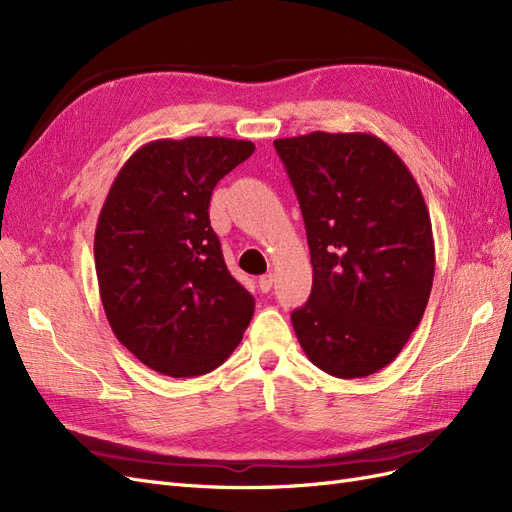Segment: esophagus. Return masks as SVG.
<instances>
[{"instance_id": "esophagus-1", "label": "esophagus", "mask_w": 512, "mask_h": 512, "mask_svg": "<svg viewBox=\"0 0 512 512\" xmlns=\"http://www.w3.org/2000/svg\"><path fill=\"white\" fill-rule=\"evenodd\" d=\"M273 282H275V275H273V273L262 275L260 280H258V288H260V292H269V290L273 288Z\"/></svg>"}]
</instances>
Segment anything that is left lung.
Instances as JSON below:
<instances>
[{
	"label": "left lung",
	"mask_w": 512,
	"mask_h": 512,
	"mask_svg": "<svg viewBox=\"0 0 512 512\" xmlns=\"http://www.w3.org/2000/svg\"><path fill=\"white\" fill-rule=\"evenodd\" d=\"M303 213L312 294L292 312L307 359L335 378L395 361L421 322L436 271L421 188L374 134L277 138Z\"/></svg>",
	"instance_id": "left-lung-1"
}]
</instances>
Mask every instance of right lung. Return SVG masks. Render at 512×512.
I'll return each mask as SVG.
<instances>
[{"label": "right lung", "mask_w": 512, "mask_h": 512, "mask_svg": "<svg viewBox=\"0 0 512 512\" xmlns=\"http://www.w3.org/2000/svg\"><path fill=\"white\" fill-rule=\"evenodd\" d=\"M254 149L222 136L151 141L108 190L94 241L102 307L119 342L158 374H209L254 316L209 222L213 188Z\"/></svg>", "instance_id": "1"}]
</instances>
